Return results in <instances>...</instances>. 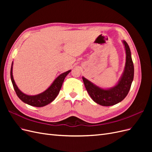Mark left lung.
<instances>
[{"mask_svg": "<svg viewBox=\"0 0 152 152\" xmlns=\"http://www.w3.org/2000/svg\"><path fill=\"white\" fill-rule=\"evenodd\" d=\"M126 53L125 70L117 86L110 89H103L94 85L90 81L82 77L87 91L94 102L100 105L108 107L121 102L126 97L130 90L134 78L133 64L130 48L126 41H123Z\"/></svg>", "mask_w": 152, "mask_h": 152, "instance_id": "1", "label": "left lung"}]
</instances>
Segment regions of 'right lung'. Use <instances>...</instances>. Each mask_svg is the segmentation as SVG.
Returning a JSON list of instances; mask_svg holds the SVG:
<instances>
[{
  "label": "right lung",
  "instance_id": "add662e5",
  "mask_svg": "<svg viewBox=\"0 0 152 152\" xmlns=\"http://www.w3.org/2000/svg\"><path fill=\"white\" fill-rule=\"evenodd\" d=\"M12 66L11 68V79L13 85L14 89H15L18 98L24 103L36 107H44V106L47 105L49 103H51L56 98V96L59 93V91H60L63 82L64 80H65L66 76L71 71L68 70L65 73H63L60 75H59L56 79H55L51 86H50L46 91H45L44 93L35 96H28L23 93L22 92L20 91V90L18 88L12 77Z\"/></svg>",
  "mask_w": 152,
  "mask_h": 152
}]
</instances>
